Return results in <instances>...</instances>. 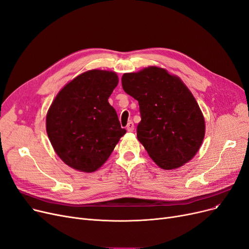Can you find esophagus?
<instances>
[{
	"mask_svg": "<svg viewBox=\"0 0 249 249\" xmlns=\"http://www.w3.org/2000/svg\"><path fill=\"white\" fill-rule=\"evenodd\" d=\"M126 129H127L128 132H132L134 130V124H133V122H128V124L126 126Z\"/></svg>",
	"mask_w": 249,
	"mask_h": 249,
	"instance_id": "1",
	"label": "esophagus"
}]
</instances>
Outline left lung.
Returning <instances> with one entry per match:
<instances>
[{
  "instance_id": "8db88e82",
  "label": "left lung",
  "mask_w": 249,
  "mask_h": 249,
  "mask_svg": "<svg viewBox=\"0 0 249 249\" xmlns=\"http://www.w3.org/2000/svg\"><path fill=\"white\" fill-rule=\"evenodd\" d=\"M122 86L138 101L137 138L159 167L176 169L196 156L204 137V118L180 78L153 66L125 73Z\"/></svg>"
}]
</instances>
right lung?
Wrapping results in <instances>:
<instances>
[{"instance_id":"add662e5","label":"right lung","mask_w":249,"mask_h":249,"mask_svg":"<svg viewBox=\"0 0 249 249\" xmlns=\"http://www.w3.org/2000/svg\"><path fill=\"white\" fill-rule=\"evenodd\" d=\"M118 84L115 72L90 70L66 84L47 115V133L61 160L90 173L102 167L126 130L107 99Z\"/></svg>"}]
</instances>
